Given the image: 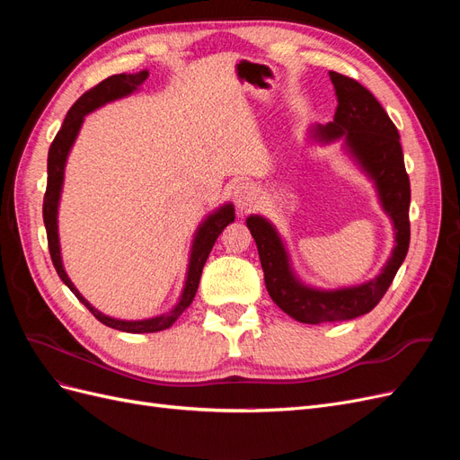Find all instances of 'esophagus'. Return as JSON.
Here are the masks:
<instances>
[{"mask_svg": "<svg viewBox=\"0 0 460 460\" xmlns=\"http://www.w3.org/2000/svg\"><path fill=\"white\" fill-rule=\"evenodd\" d=\"M232 196L235 207L242 208V211H247V208L255 203V188L249 184H238L234 188Z\"/></svg>", "mask_w": 460, "mask_h": 460, "instance_id": "esophagus-1", "label": "esophagus"}]
</instances>
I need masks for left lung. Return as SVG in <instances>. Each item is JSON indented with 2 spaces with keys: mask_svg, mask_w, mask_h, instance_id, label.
I'll return each instance as SVG.
<instances>
[{
  "mask_svg": "<svg viewBox=\"0 0 460 460\" xmlns=\"http://www.w3.org/2000/svg\"><path fill=\"white\" fill-rule=\"evenodd\" d=\"M330 78L338 95V109L333 122L318 127L316 136L323 140L345 137L347 147L378 186L382 205L394 218L397 245L384 270L374 280L358 288L318 291L296 280L289 270L284 245L269 222L262 217H249L247 228L257 243L269 296L286 314L305 324L340 323L370 313L392 286L401 262L407 257L411 242V182L402 161L397 127L380 102L360 82L333 71H330Z\"/></svg>",
  "mask_w": 460,
  "mask_h": 460,
  "instance_id": "1",
  "label": "left lung"
}]
</instances>
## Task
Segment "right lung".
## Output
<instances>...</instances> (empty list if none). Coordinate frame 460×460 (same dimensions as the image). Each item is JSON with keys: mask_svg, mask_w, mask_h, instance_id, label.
<instances>
[{"mask_svg": "<svg viewBox=\"0 0 460 460\" xmlns=\"http://www.w3.org/2000/svg\"><path fill=\"white\" fill-rule=\"evenodd\" d=\"M147 76H149L147 71H142L137 75H113V76L102 80L100 84L90 88L86 93H82L78 97L76 103L68 109L61 130L58 132V136L53 137V142L49 146L48 186H46V193H44V225H46V232H48V247H49V255H51L55 270H58L59 278L68 286V289H71L73 294L78 297V301L84 303L90 309V313L97 320H100L102 324H105L109 328H115V330L130 332V333L161 332L176 323V318L190 307L193 297H196L205 261H207L208 253H211L217 238L220 235V232L230 225V222H234V207L232 205H225L222 208H218L215 215H211L203 222L198 235H196V242H193V252H191V259H190V270H188L184 294H182V297H180V303L169 314L155 316L149 320H134V323L132 320H117V318L105 316L97 309H93L92 305L78 294V289L73 286V282L68 280V276H66V272L63 269V262H61L59 235H58V205H59V196H61L63 171H65V161L68 155V149H71L86 113H90V111L97 109L107 102H113V100H119V97H122V95L132 93Z\"/></svg>", "mask_w": 460, "mask_h": 460, "instance_id": "add662e5", "label": "right lung"}]
</instances>
